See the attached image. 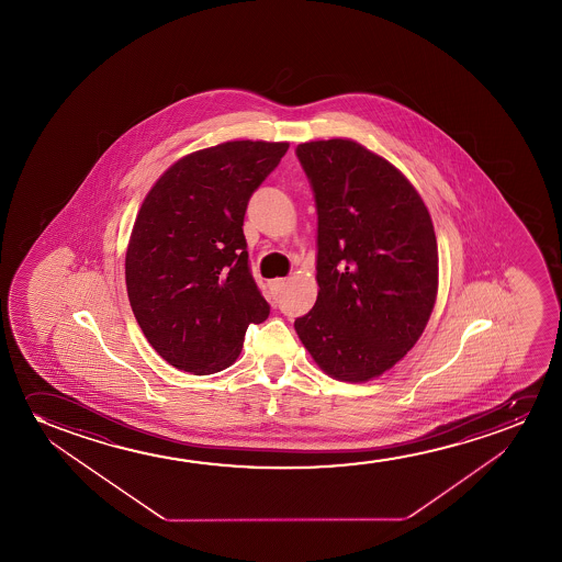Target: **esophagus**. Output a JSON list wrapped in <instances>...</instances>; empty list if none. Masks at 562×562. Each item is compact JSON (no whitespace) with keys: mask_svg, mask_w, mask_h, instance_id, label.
<instances>
[{"mask_svg":"<svg viewBox=\"0 0 562 562\" xmlns=\"http://www.w3.org/2000/svg\"><path fill=\"white\" fill-rule=\"evenodd\" d=\"M285 285H288V280H285V278H277V280H272V282H270V292L278 295V293L284 292Z\"/></svg>","mask_w":562,"mask_h":562,"instance_id":"esophagus-1","label":"esophagus"}]
</instances>
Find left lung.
<instances>
[{"label": "left lung", "instance_id": "left-lung-1", "mask_svg": "<svg viewBox=\"0 0 562 562\" xmlns=\"http://www.w3.org/2000/svg\"><path fill=\"white\" fill-rule=\"evenodd\" d=\"M315 193L318 297L295 331L341 382L384 374L415 346L438 295V244L413 184L353 139L300 144Z\"/></svg>", "mask_w": 562, "mask_h": 562}]
</instances>
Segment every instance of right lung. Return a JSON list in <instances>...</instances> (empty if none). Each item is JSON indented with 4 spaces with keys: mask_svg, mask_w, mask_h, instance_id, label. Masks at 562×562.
<instances>
[{
    "mask_svg": "<svg viewBox=\"0 0 562 562\" xmlns=\"http://www.w3.org/2000/svg\"><path fill=\"white\" fill-rule=\"evenodd\" d=\"M288 142H224L175 162L149 190L126 249V290L147 341L175 369L238 359L270 305L249 269L244 216Z\"/></svg>",
    "mask_w": 562,
    "mask_h": 562,
    "instance_id": "add662e5",
    "label": "right lung"
}]
</instances>
